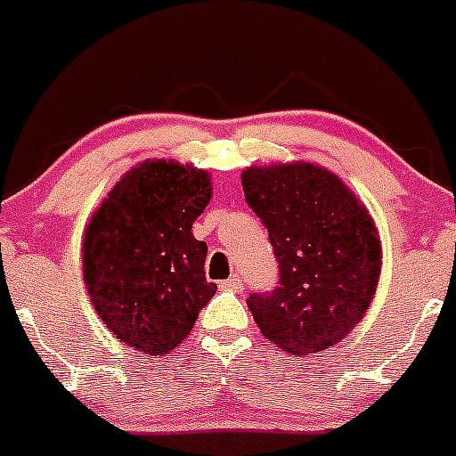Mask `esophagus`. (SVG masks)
Instances as JSON below:
<instances>
[{"label":"esophagus","mask_w":456,"mask_h":456,"mask_svg":"<svg viewBox=\"0 0 456 456\" xmlns=\"http://www.w3.org/2000/svg\"><path fill=\"white\" fill-rule=\"evenodd\" d=\"M221 289H231V291H241V278L240 275H231L228 280H224V282H219Z\"/></svg>","instance_id":"obj_1"}]
</instances>
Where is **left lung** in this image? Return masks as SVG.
Masks as SVG:
<instances>
[{
    "instance_id": "obj_1",
    "label": "left lung",
    "mask_w": 456,
    "mask_h": 456,
    "mask_svg": "<svg viewBox=\"0 0 456 456\" xmlns=\"http://www.w3.org/2000/svg\"><path fill=\"white\" fill-rule=\"evenodd\" d=\"M241 185L278 260V287L246 298L257 328L294 354L330 348L359 323L378 287L369 212L334 174L307 162L246 169Z\"/></svg>"
}]
</instances>
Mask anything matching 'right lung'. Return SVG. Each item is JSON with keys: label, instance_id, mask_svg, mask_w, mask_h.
I'll use <instances>...</instances> for the list:
<instances>
[{"label": "right lung", "instance_id": "right-lung-1", "mask_svg": "<svg viewBox=\"0 0 456 456\" xmlns=\"http://www.w3.org/2000/svg\"><path fill=\"white\" fill-rule=\"evenodd\" d=\"M206 171L144 162L112 187L83 244L90 300L117 339L146 354L176 348L210 303L208 244L191 224L210 200Z\"/></svg>", "mask_w": 456, "mask_h": 456}]
</instances>
